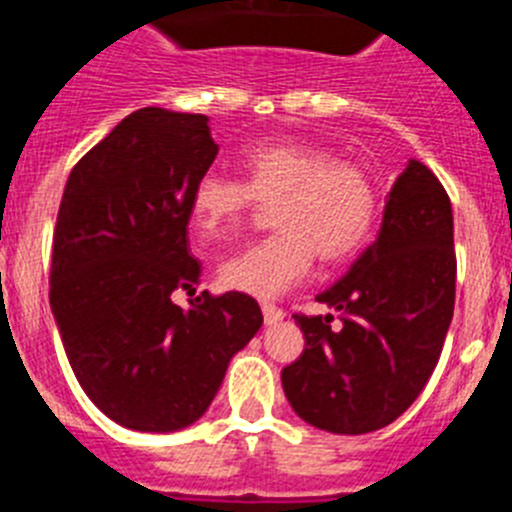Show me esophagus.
I'll return each mask as SVG.
<instances>
[{
  "label": "esophagus",
  "mask_w": 512,
  "mask_h": 512,
  "mask_svg": "<svg viewBox=\"0 0 512 512\" xmlns=\"http://www.w3.org/2000/svg\"><path fill=\"white\" fill-rule=\"evenodd\" d=\"M262 316H265V324L267 326H275L278 321H283L285 313L280 308H275L273 303H262Z\"/></svg>",
  "instance_id": "34e87169"
}]
</instances>
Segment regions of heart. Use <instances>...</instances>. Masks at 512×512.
<instances>
[{"instance_id": "1", "label": "heart", "mask_w": 512, "mask_h": 512, "mask_svg": "<svg viewBox=\"0 0 512 512\" xmlns=\"http://www.w3.org/2000/svg\"><path fill=\"white\" fill-rule=\"evenodd\" d=\"M247 183L206 170L191 196L193 219L206 234H219L252 204H274L278 234L242 247L219 265L227 288L255 298H278L301 283L319 252L344 260L370 237L377 214L375 183L367 170L339 160L329 147L308 142H260L242 155Z\"/></svg>"}]
</instances>
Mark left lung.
Listing matches in <instances>:
<instances>
[{
	"label": "left lung",
	"instance_id": "8db88e82",
	"mask_svg": "<svg viewBox=\"0 0 512 512\" xmlns=\"http://www.w3.org/2000/svg\"><path fill=\"white\" fill-rule=\"evenodd\" d=\"M454 216L439 178L408 160L385 199L375 242L296 316L306 349L280 375L298 418L329 434H370L411 408L439 362L454 316Z\"/></svg>",
	"mask_w": 512,
	"mask_h": 512
}]
</instances>
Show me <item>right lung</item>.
<instances>
[{
  "label": "right lung",
  "mask_w": 512,
  "mask_h": 512,
  "mask_svg": "<svg viewBox=\"0 0 512 512\" xmlns=\"http://www.w3.org/2000/svg\"><path fill=\"white\" fill-rule=\"evenodd\" d=\"M216 153L206 114L145 107L78 160L63 191L50 311L78 385L132 431L199 421L262 326L255 298L237 290L173 303L201 278L188 219Z\"/></svg>",
  "instance_id": "add662e5"
}]
</instances>
